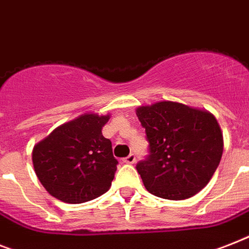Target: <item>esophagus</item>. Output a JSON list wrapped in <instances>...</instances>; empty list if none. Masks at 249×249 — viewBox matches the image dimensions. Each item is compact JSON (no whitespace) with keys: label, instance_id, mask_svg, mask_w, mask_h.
<instances>
[{"label":"esophagus","instance_id":"34e87169","mask_svg":"<svg viewBox=\"0 0 249 249\" xmlns=\"http://www.w3.org/2000/svg\"><path fill=\"white\" fill-rule=\"evenodd\" d=\"M123 161H124L125 163H130V165H131V163L135 162V155H134V153H130V155H129L128 157H125Z\"/></svg>","mask_w":249,"mask_h":249}]
</instances>
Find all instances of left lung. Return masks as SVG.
<instances>
[{
    "label": "left lung",
    "mask_w": 249,
    "mask_h": 249,
    "mask_svg": "<svg viewBox=\"0 0 249 249\" xmlns=\"http://www.w3.org/2000/svg\"><path fill=\"white\" fill-rule=\"evenodd\" d=\"M137 116L149 143L148 157L137 163L145 189L173 201L202 191L223 156V133L215 116L171 101L139 106Z\"/></svg>",
    "instance_id": "left-lung-1"
}]
</instances>
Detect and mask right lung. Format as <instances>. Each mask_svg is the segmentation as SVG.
Returning a JSON list of instances; mask_svg holds the SVG:
<instances>
[{"label": "right lung", "mask_w": 249, "mask_h": 249, "mask_svg": "<svg viewBox=\"0 0 249 249\" xmlns=\"http://www.w3.org/2000/svg\"><path fill=\"white\" fill-rule=\"evenodd\" d=\"M110 115L83 114L34 145V171L46 191L66 203H84L106 193L118 160L102 128Z\"/></svg>", "instance_id": "obj_1"}]
</instances>
